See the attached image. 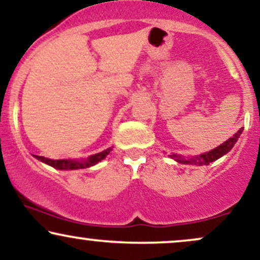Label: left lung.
Masks as SVG:
<instances>
[{"instance_id":"left-lung-1","label":"left lung","mask_w":260,"mask_h":260,"mask_svg":"<svg viewBox=\"0 0 260 260\" xmlns=\"http://www.w3.org/2000/svg\"><path fill=\"white\" fill-rule=\"evenodd\" d=\"M243 128H241L240 131H238L237 133L235 134L232 138H230L229 140H226L225 143L221 145H219V147L213 149V150L208 151V153L205 154H202L199 155V156H194V157H189V159H182V157L177 156V155H171V157H174L176 159V161H178V162L181 164H186V165H209L210 162H213V161H215L219 159V157H221L222 155L228 154L230 150H231L232 147L235 145V143L237 142V139L240 138L241 133H242Z\"/></svg>"}]
</instances>
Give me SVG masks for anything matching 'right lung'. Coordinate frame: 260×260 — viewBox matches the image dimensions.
Here are the masks:
<instances>
[{"label":"right lung","mask_w":260,"mask_h":260,"mask_svg":"<svg viewBox=\"0 0 260 260\" xmlns=\"http://www.w3.org/2000/svg\"><path fill=\"white\" fill-rule=\"evenodd\" d=\"M111 151V148L106 149V150L101 151L99 154L91 155L88 160L85 161H74V160H51V159H46L44 156H38V155H34L38 160L43 161V162L47 164V165L52 166V168L58 169V170H78V169H86L90 168V166L95 165L99 161L103 159H105L106 155Z\"/></svg>","instance_id":"right-lung-1"}]
</instances>
